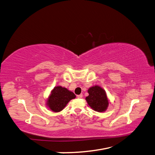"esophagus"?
Wrapping results in <instances>:
<instances>
[{"instance_id":"1","label":"esophagus","mask_w":155,"mask_h":155,"mask_svg":"<svg viewBox=\"0 0 155 155\" xmlns=\"http://www.w3.org/2000/svg\"><path fill=\"white\" fill-rule=\"evenodd\" d=\"M77 97H78V98H82V97H83V94H81L78 95Z\"/></svg>"}]
</instances>
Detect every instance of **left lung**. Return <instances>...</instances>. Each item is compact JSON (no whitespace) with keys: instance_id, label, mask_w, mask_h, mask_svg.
Returning a JSON list of instances; mask_svg holds the SVG:
<instances>
[{"instance_id":"left-lung-1","label":"left lung","mask_w":155,"mask_h":155,"mask_svg":"<svg viewBox=\"0 0 155 155\" xmlns=\"http://www.w3.org/2000/svg\"><path fill=\"white\" fill-rule=\"evenodd\" d=\"M88 96L85 100L91 109L98 112H105L109 105L105 91L98 85L91 87L88 90Z\"/></svg>"}]
</instances>
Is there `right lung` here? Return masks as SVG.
I'll return each mask as SVG.
<instances>
[{"label":"right lung","mask_w":155,"mask_h":155,"mask_svg":"<svg viewBox=\"0 0 155 155\" xmlns=\"http://www.w3.org/2000/svg\"><path fill=\"white\" fill-rule=\"evenodd\" d=\"M75 97L76 95L67 88L57 86L51 91L46 105L51 110L58 112L63 110L68 103Z\"/></svg>","instance_id":"right-lung-1"}]
</instances>
